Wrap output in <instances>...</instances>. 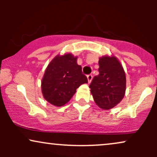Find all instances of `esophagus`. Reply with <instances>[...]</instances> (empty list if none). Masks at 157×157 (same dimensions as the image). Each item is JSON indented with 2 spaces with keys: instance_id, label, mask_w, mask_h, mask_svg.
<instances>
[{
  "instance_id": "esophagus-1",
  "label": "esophagus",
  "mask_w": 157,
  "mask_h": 157,
  "mask_svg": "<svg viewBox=\"0 0 157 157\" xmlns=\"http://www.w3.org/2000/svg\"><path fill=\"white\" fill-rule=\"evenodd\" d=\"M87 79H88V82H89V83L91 82V80H92V75H87Z\"/></svg>"
}]
</instances>
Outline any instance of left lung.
I'll return each mask as SVG.
<instances>
[{
	"label": "left lung",
	"instance_id": "left-lung-1",
	"mask_svg": "<svg viewBox=\"0 0 157 157\" xmlns=\"http://www.w3.org/2000/svg\"><path fill=\"white\" fill-rule=\"evenodd\" d=\"M99 75L90 84L95 103L102 110H109L123 99L126 89L125 72L115 56L104 55L99 58Z\"/></svg>",
	"mask_w": 157,
	"mask_h": 157
}]
</instances>
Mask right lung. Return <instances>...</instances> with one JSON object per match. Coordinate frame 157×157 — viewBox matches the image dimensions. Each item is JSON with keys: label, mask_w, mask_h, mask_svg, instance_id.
<instances>
[{"label": "right lung", "mask_w": 157, "mask_h": 157, "mask_svg": "<svg viewBox=\"0 0 157 157\" xmlns=\"http://www.w3.org/2000/svg\"><path fill=\"white\" fill-rule=\"evenodd\" d=\"M77 57L71 53L57 55L46 68L41 80V91L46 101L60 107L74 96L77 88L88 83L82 67L77 63Z\"/></svg>", "instance_id": "1"}]
</instances>
